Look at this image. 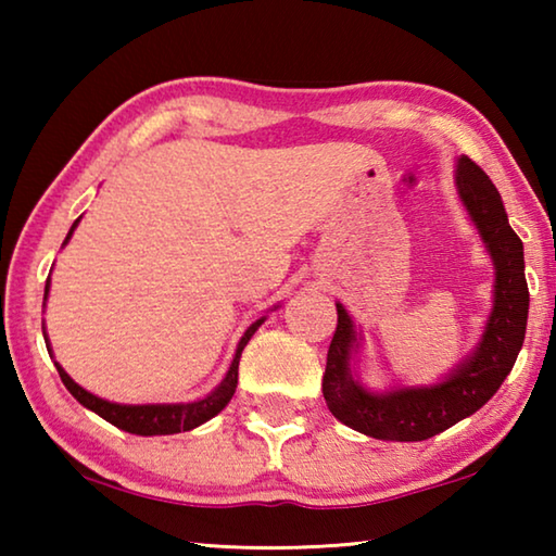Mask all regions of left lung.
<instances>
[{
	"label": "left lung",
	"mask_w": 556,
	"mask_h": 556,
	"mask_svg": "<svg viewBox=\"0 0 556 556\" xmlns=\"http://www.w3.org/2000/svg\"><path fill=\"white\" fill-rule=\"evenodd\" d=\"M456 188L495 265L493 312L473 355H468L444 382L378 394L353 380L351 355L357 348V333L345 308L336 304L338 324L326 357L324 397L338 421L365 437L425 441L454 427L501 390L522 348L530 308L522 240L507 223L497 188L468 156L458 159Z\"/></svg>",
	"instance_id": "obj_1"
}]
</instances>
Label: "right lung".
Wrapping results in <instances>:
<instances>
[{
  "instance_id": "obj_1",
  "label": "right lung",
  "mask_w": 556,
  "mask_h": 556,
  "mask_svg": "<svg viewBox=\"0 0 556 556\" xmlns=\"http://www.w3.org/2000/svg\"><path fill=\"white\" fill-rule=\"evenodd\" d=\"M78 223H80V218L73 223V228L68 232V238H65V242L71 240V235H73L75 225H78ZM46 294H49V281H46ZM46 294H43V299H46ZM262 324H265V316L257 318V321L252 324L248 331H244V336L240 338V343H238V351H235L230 370H228V375H225V380L211 394H205L203 400H195V402H181V404H117V402H108L102 397H96V394L88 392V390H83L78 382H73L71 375L65 372L59 363H55V370H59L63 384L68 388L73 397L83 404V407H88L96 414H100L102 419L110 421V425H115L117 429L129 431V434H139V437L178 434V431H191L195 427H201L203 421L213 419L215 414H218L225 407V404L232 400L235 388H238V365H240L242 348L248 345L252 333H255ZM46 348H49V353H51V345H46Z\"/></svg>"
}]
</instances>
